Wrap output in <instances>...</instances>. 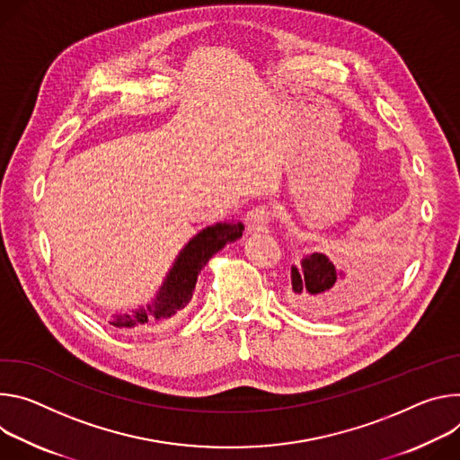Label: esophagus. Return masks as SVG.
I'll return each instance as SVG.
<instances>
[{
  "label": "esophagus",
  "instance_id": "34e87169",
  "mask_svg": "<svg viewBox=\"0 0 460 460\" xmlns=\"http://www.w3.org/2000/svg\"><path fill=\"white\" fill-rule=\"evenodd\" d=\"M272 219V212L265 204H260V207L252 208L246 217H244V226L248 234H260V232H267L269 225Z\"/></svg>",
  "mask_w": 460,
  "mask_h": 460
}]
</instances>
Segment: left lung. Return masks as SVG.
<instances>
[{
	"label": "left lung",
	"instance_id": "8db88e82",
	"mask_svg": "<svg viewBox=\"0 0 460 460\" xmlns=\"http://www.w3.org/2000/svg\"><path fill=\"white\" fill-rule=\"evenodd\" d=\"M340 279L341 272H338L325 253H313L303 258L299 267H292L288 299L297 309L314 314L329 313L345 297Z\"/></svg>",
	"mask_w": 460,
	"mask_h": 460
}]
</instances>
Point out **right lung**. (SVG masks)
Segmentation results:
<instances>
[{"label": "right lung", "mask_w": 460, "mask_h": 460, "mask_svg": "<svg viewBox=\"0 0 460 460\" xmlns=\"http://www.w3.org/2000/svg\"><path fill=\"white\" fill-rule=\"evenodd\" d=\"M243 230V223H217L204 228L179 253L155 303L149 305L147 309L133 311V314L117 316L111 325L131 334L179 314V311L186 307L193 296L197 276L202 267L208 263L214 253H217L228 243L239 239Z\"/></svg>", "instance_id": "right-lung-1"}]
</instances>
